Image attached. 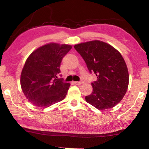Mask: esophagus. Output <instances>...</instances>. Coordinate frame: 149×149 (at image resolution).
Segmentation results:
<instances>
[{
    "instance_id": "34e87169",
    "label": "esophagus",
    "mask_w": 149,
    "mask_h": 149,
    "mask_svg": "<svg viewBox=\"0 0 149 149\" xmlns=\"http://www.w3.org/2000/svg\"><path fill=\"white\" fill-rule=\"evenodd\" d=\"M74 83L76 84V85H81V84H82L83 83H84V81H81V82H78V81H75L74 82Z\"/></svg>"
}]
</instances>
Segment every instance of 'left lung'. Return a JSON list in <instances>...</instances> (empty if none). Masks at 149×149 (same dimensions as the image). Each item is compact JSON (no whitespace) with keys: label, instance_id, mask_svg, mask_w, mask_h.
Masks as SVG:
<instances>
[{"label":"left lung","instance_id":"left-lung-1","mask_svg":"<svg viewBox=\"0 0 149 149\" xmlns=\"http://www.w3.org/2000/svg\"><path fill=\"white\" fill-rule=\"evenodd\" d=\"M74 48L90 72L97 77L91 83L92 93L85 97L86 102L99 110L115 107L124 97L129 85L128 70L121 54L99 40L77 44Z\"/></svg>","mask_w":149,"mask_h":149}]
</instances>
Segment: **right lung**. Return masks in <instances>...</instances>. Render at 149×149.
Instances as JSON below:
<instances>
[{
    "label": "right lung",
    "mask_w": 149,
    "mask_h": 149,
    "mask_svg": "<svg viewBox=\"0 0 149 149\" xmlns=\"http://www.w3.org/2000/svg\"><path fill=\"white\" fill-rule=\"evenodd\" d=\"M72 47L50 43L28 57L21 73L20 84L25 96L34 106L49 107L65 98L70 84L58 75L63 57Z\"/></svg>",
    "instance_id": "obj_1"
}]
</instances>
